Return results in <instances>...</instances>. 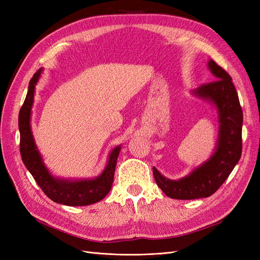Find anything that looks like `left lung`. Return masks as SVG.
Listing matches in <instances>:
<instances>
[{"mask_svg":"<svg viewBox=\"0 0 260 260\" xmlns=\"http://www.w3.org/2000/svg\"><path fill=\"white\" fill-rule=\"evenodd\" d=\"M216 80L202 84L194 93L214 103L219 113V140L217 148L210 158L190 175L170 180L153 167L157 185L171 199L196 200L208 198L223 184L232 172L242 154L243 112L232 78L215 60L208 62Z\"/></svg>","mask_w":260,"mask_h":260,"instance_id":"obj_1","label":"left lung"}]
</instances>
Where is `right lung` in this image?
<instances>
[{
	"label": "right lung",
	"mask_w": 260,
	"mask_h": 260,
	"mask_svg": "<svg viewBox=\"0 0 260 260\" xmlns=\"http://www.w3.org/2000/svg\"><path fill=\"white\" fill-rule=\"evenodd\" d=\"M40 74L41 69H39L31 78L27 96L18 116L21 159L30 174L32 175L38 185L53 202L67 206H85L100 202L105 198L112 188L120 146L113 149L109 155L107 166L102 172V175L95 179L66 181L52 177L42 162L30 127V114L35 98V85L38 82Z\"/></svg>",
	"instance_id": "1"
}]
</instances>
